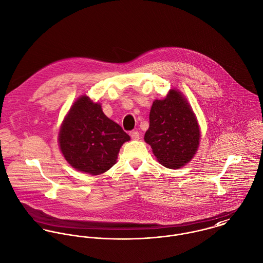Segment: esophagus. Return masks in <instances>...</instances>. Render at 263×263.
Here are the masks:
<instances>
[{
  "mask_svg": "<svg viewBox=\"0 0 263 263\" xmlns=\"http://www.w3.org/2000/svg\"><path fill=\"white\" fill-rule=\"evenodd\" d=\"M129 135H130V138L133 140H139L140 139V133L138 130H133V132L129 133Z\"/></svg>",
  "mask_w": 263,
  "mask_h": 263,
  "instance_id": "34e87169",
  "label": "esophagus"
}]
</instances>
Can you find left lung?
<instances>
[{"instance_id":"left-lung-1","label":"left lung","mask_w":263,"mask_h":263,"mask_svg":"<svg viewBox=\"0 0 263 263\" xmlns=\"http://www.w3.org/2000/svg\"><path fill=\"white\" fill-rule=\"evenodd\" d=\"M199 137L194 113L180 92L171 90L164 100L153 102L145 141L162 165L178 169L186 164L198 148Z\"/></svg>"}]
</instances>
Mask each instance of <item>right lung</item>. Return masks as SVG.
Instances as JSON below:
<instances>
[{
  "label": "right lung",
  "mask_w": 263,
  "mask_h": 263,
  "mask_svg": "<svg viewBox=\"0 0 263 263\" xmlns=\"http://www.w3.org/2000/svg\"><path fill=\"white\" fill-rule=\"evenodd\" d=\"M129 136L109 119L100 104L79 98L66 117L59 137L61 151L77 170L99 175L109 170Z\"/></svg>",
  "instance_id": "right-lung-1"
}]
</instances>
